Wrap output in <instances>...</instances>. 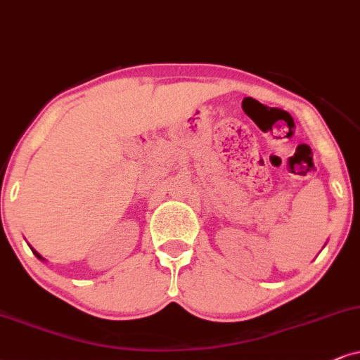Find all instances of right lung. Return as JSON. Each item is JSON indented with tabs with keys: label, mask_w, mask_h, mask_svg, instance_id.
<instances>
[{
	"label": "right lung",
	"mask_w": 360,
	"mask_h": 360,
	"mask_svg": "<svg viewBox=\"0 0 360 360\" xmlns=\"http://www.w3.org/2000/svg\"><path fill=\"white\" fill-rule=\"evenodd\" d=\"M33 252H34V254H36V257H38V259H41V261H44V259H43V257H41V256H39V254H38V252H36V251H34V249H33Z\"/></svg>",
	"instance_id": "right-lung-1"
}]
</instances>
